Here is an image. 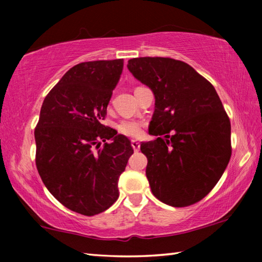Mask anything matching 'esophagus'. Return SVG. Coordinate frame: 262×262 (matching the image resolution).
I'll use <instances>...</instances> for the list:
<instances>
[{"label": "esophagus", "mask_w": 262, "mask_h": 262, "mask_svg": "<svg viewBox=\"0 0 262 262\" xmlns=\"http://www.w3.org/2000/svg\"><path fill=\"white\" fill-rule=\"evenodd\" d=\"M132 147H133V149L135 150V151H139V150H140V142L136 141V140H132Z\"/></svg>", "instance_id": "obj_1"}]
</instances>
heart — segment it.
<instances>
[{
    "instance_id": "obj_1",
    "label": "heart",
    "mask_w": 262,
    "mask_h": 262,
    "mask_svg": "<svg viewBox=\"0 0 262 262\" xmlns=\"http://www.w3.org/2000/svg\"><path fill=\"white\" fill-rule=\"evenodd\" d=\"M119 130L127 136L136 137L141 134V125L135 120H123L119 123Z\"/></svg>"
}]
</instances>
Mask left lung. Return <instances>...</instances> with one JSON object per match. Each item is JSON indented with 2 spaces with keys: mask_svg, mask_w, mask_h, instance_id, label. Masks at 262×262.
<instances>
[{
  "mask_svg": "<svg viewBox=\"0 0 262 262\" xmlns=\"http://www.w3.org/2000/svg\"><path fill=\"white\" fill-rule=\"evenodd\" d=\"M127 68L155 96L149 134L157 139L141 143L152 194L172 207L202 200L231 157V125L215 88L170 57H136Z\"/></svg>",
  "mask_w": 262,
  "mask_h": 262,
  "instance_id": "left-lung-1",
  "label": "left lung"
}]
</instances>
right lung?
<instances>
[{
	"instance_id": "right-lung-1",
	"label": "right lung",
	"mask_w": 262,
	"mask_h": 262,
	"mask_svg": "<svg viewBox=\"0 0 262 262\" xmlns=\"http://www.w3.org/2000/svg\"><path fill=\"white\" fill-rule=\"evenodd\" d=\"M122 68V59L74 66L46 96L34 130L42 183L64 207L85 216L118 200L119 177L134 152L125 135L101 123Z\"/></svg>"
}]
</instances>
